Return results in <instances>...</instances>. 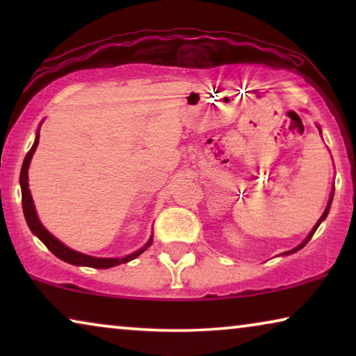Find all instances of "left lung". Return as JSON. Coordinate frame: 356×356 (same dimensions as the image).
I'll return each mask as SVG.
<instances>
[{
	"label": "left lung",
	"instance_id": "left-lung-1",
	"mask_svg": "<svg viewBox=\"0 0 356 356\" xmlns=\"http://www.w3.org/2000/svg\"><path fill=\"white\" fill-rule=\"evenodd\" d=\"M318 129H319V133H321V128H319V126H318ZM332 199H334V188H332V193H330V197H329L327 207H325V211L323 212V216H321V218H319V220H318V222H316V225L313 227V230H311V232L308 233V236H306V238H305V240H303V241H301L298 246H295V248H293V250H290V251H285V252H282V254H280V256H289V254H293V252H296V251H300V250H301V248H303V246H306V243H308V241L311 240V236H313V235H314V232H316V230H318V227L321 225V223H323V222L325 220V217H327V213H329V209H330V204H332Z\"/></svg>",
	"mask_w": 356,
	"mask_h": 356
}]
</instances>
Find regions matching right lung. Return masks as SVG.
Returning a JSON list of instances; mask_svg holds the SVG:
<instances>
[{
    "label": "right lung",
    "mask_w": 356,
    "mask_h": 356,
    "mask_svg": "<svg viewBox=\"0 0 356 356\" xmlns=\"http://www.w3.org/2000/svg\"><path fill=\"white\" fill-rule=\"evenodd\" d=\"M40 126H42V123L38 124L35 140H33V145L27 152L26 159H24V163L21 168V177H19V183H21V193H22V211H24V217H26V222H27L29 228H31V232L43 243V245L48 248V250L53 252V254H55L56 257H60L61 261H65V262H67V264H72V266L94 267V269H110V267L124 264V262L133 261L138 256L143 254V252L147 250L150 245H152L154 235H150L149 241L145 243L143 248H139L138 251L131 252V254L124 256V257H95V256H89V254H84V252L71 250V248H67L65 243H61L56 236H53L51 233L42 225V222L38 220L35 204H33L31 189H29V175H27L29 167H31V160L37 150L38 138H40Z\"/></svg>",
    "instance_id": "add662e5"
}]
</instances>
